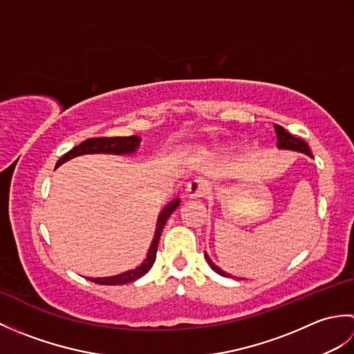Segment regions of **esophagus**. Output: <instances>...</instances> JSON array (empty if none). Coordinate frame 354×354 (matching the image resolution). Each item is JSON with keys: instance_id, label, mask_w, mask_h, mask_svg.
<instances>
[{"instance_id": "esophagus-1", "label": "esophagus", "mask_w": 354, "mask_h": 354, "mask_svg": "<svg viewBox=\"0 0 354 354\" xmlns=\"http://www.w3.org/2000/svg\"><path fill=\"white\" fill-rule=\"evenodd\" d=\"M208 192V184L204 181V179H193L192 183H189L185 189V198L189 199H196L204 196Z\"/></svg>"}]
</instances>
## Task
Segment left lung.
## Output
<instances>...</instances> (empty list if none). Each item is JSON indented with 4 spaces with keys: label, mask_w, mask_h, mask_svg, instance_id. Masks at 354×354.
I'll list each match as a JSON object with an SVG mask.
<instances>
[{
    "label": "left lung",
    "mask_w": 354,
    "mask_h": 354,
    "mask_svg": "<svg viewBox=\"0 0 354 354\" xmlns=\"http://www.w3.org/2000/svg\"><path fill=\"white\" fill-rule=\"evenodd\" d=\"M274 129H275V133H277V141H278V142H277V147H278V149L293 150V152L306 153L307 156L313 158V155H312V152H310V149H309V146H307V142H306L304 140L293 137L292 133H289V132L286 131L284 127H281L280 124H274ZM205 259H207L208 265L212 266V269L214 270V272H217V274L222 275V277H232V275H230L228 272H225V270H222L219 266H216L214 263H213L212 260H209V257H208L207 254H205Z\"/></svg>",
    "instance_id": "8db88e82"
}]
</instances>
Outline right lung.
Returning <instances> with one entry per match:
<instances>
[{
    "instance_id": "obj_1",
    "label": "right lung",
    "mask_w": 354,
    "mask_h": 354,
    "mask_svg": "<svg viewBox=\"0 0 354 354\" xmlns=\"http://www.w3.org/2000/svg\"><path fill=\"white\" fill-rule=\"evenodd\" d=\"M141 138L137 137V135H131V137H112V138H88L86 141L80 142L79 146L71 149L68 153H65L61 160L57 161L56 167L62 165L64 162L73 160V158L80 156V155H88V153H109V155H133L137 152V149L140 146ZM179 198L170 201L167 205H165L160 216H158L156 221V228H155V236L152 243H150V248L147 251L146 259L142 260L140 266L135 269L126 270L123 274L118 275H112V277H102V278H88L97 284H106V286H117V284H126V283H132L135 280H138L140 277L149 272V269L152 268L156 259V251H158V243H160V237L165 222L170 217V214L175 212V209L179 207Z\"/></svg>"
}]
</instances>
